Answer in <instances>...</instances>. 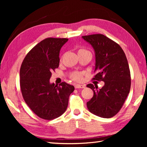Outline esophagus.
Returning a JSON list of instances; mask_svg holds the SVG:
<instances>
[{
	"label": "esophagus",
	"instance_id": "34e87169",
	"mask_svg": "<svg viewBox=\"0 0 147 147\" xmlns=\"http://www.w3.org/2000/svg\"><path fill=\"white\" fill-rule=\"evenodd\" d=\"M86 86L83 85V84H75V88L77 89V88H84Z\"/></svg>",
	"mask_w": 147,
	"mask_h": 147
}]
</instances>
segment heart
Listing matches in <instances>:
<instances>
[{"instance_id":"heart-1","label":"heart","mask_w":147,"mask_h":147,"mask_svg":"<svg viewBox=\"0 0 147 147\" xmlns=\"http://www.w3.org/2000/svg\"><path fill=\"white\" fill-rule=\"evenodd\" d=\"M81 51H88L84 50V49H80V50H79L78 52H81ZM83 73L80 72H74L70 75V77L71 78V79H72L73 80L77 81V82H81L83 80Z\"/></svg>"}]
</instances>
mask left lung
I'll use <instances>...</instances> for the list:
<instances>
[{
	"label": "left lung",
	"mask_w": 147,
	"mask_h": 147,
	"mask_svg": "<svg viewBox=\"0 0 147 147\" xmlns=\"http://www.w3.org/2000/svg\"><path fill=\"white\" fill-rule=\"evenodd\" d=\"M82 38L95 51L96 74L92 80L105 83L100 90L92 84L86 86L94 92L87 107L96 116L112 118L121 110L130 91L131 73L125 53L117 43L103 34L84 35Z\"/></svg>",
	"instance_id": "obj_1"
}]
</instances>
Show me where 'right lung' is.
Returning a JSON list of instances; mask_svg holds the SVG:
<instances>
[{
    "instance_id": "right-lung-1",
    "label": "right lung",
    "mask_w": 147,
    "mask_h": 147,
    "mask_svg": "<svg viewBox=\"0 0 147 147\" xmlns=\"http://www.w3.org/2000/svg\"><path fill=\"white\" fill-rule=\"evenodd\" d=\"M66 38H47L26 56L20 68V88L25 102L38 117L51 120L60 117L67 108L74 86L62 82L50 83L51 72L58 68L59 51Z\"/></svg>"
}]
</instances>
